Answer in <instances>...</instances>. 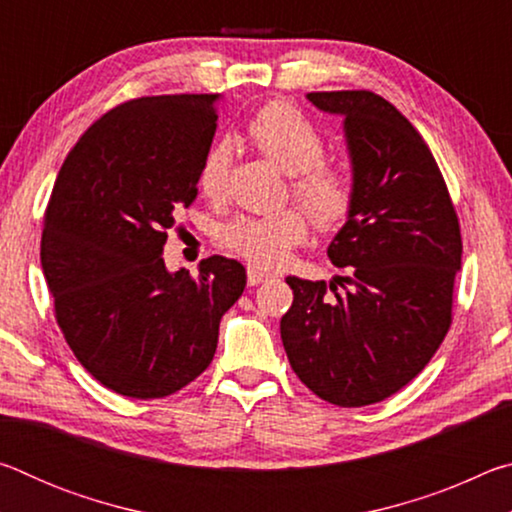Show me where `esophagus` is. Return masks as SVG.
<instances>
[{
  "instance_id": "esophagus-1",
  "label": "esophagus",
  "mask_w": 512,
  "mask_h": 512,
  "mask_svg": "<svg viewBox=\"0 0 512 512\" xmlns=\"http://www.w3.org/2000/svg\"><path fill=\"white\" fill-rule=\"evenodd\" d=\"M264 280H268V273L259 271L255 266H248V284L250 287H257V284H262Z\"/></svg>"
}]
</instances>
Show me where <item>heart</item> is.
Segmentation results:
<instances>
[{
    "label": "heart",
    "instance_id": "1",
    "mask_svg": "<svg viewBox=\"0 0 512 512\" xmlns=\"http://www.w3.org/2000/svg\"><path fill=\"white\" fill-rule=\"evenodd\" d=\"M248 137L275 167L293 176L291 192L320 230L341 225L352 210L354 183L348 171L323 162L325 142L316 126L291 103H268L248 124ZM230 151L214 146L203 162L201 192L219 201L228 189ZM307 219L298 210L244 216L223 230V246L255 268H275L307 239Z\"/></svg>",
    "mask_w": 512,
    "mask_h": 512
}]
</instances>
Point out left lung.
Returning a JSON list of instances; mask_svg holds the SVG:
<instances>
[{"label":"left lung","mask_w":512,"mask_h":512,"mask_svg":"<svg viewBox=\"0 0 512 512\" xmlns=\"http://www.w3.org/2000/svg\"><path fill=\"white\" fill-rule=\"evenodd\" d=\"M307 99L343 117L354 203L327 257L348 275L329 287L287 277L293 305L280 334L309 391L336 406H366L409 384L443 343L461 228L429 146L393 103L368 90Z\"/></svg>","instance_id":"1"}]
</instances>
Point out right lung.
I'll return each instance as SVG.
<instances>
[{
  "instance_id": "1",
  "label": "right lung",
  "mask_w": 512,
  "mask_h": 512,
  "mask_svg": "<svg viewBox=\"0 0 512 512\" xmlns=\"http://www.w3.org/2000/svg\"><path fill=\"white\" fill-rule=\"evenodd\" d=\"M219 94L121 103L81 135L51 192L40 262L81 366L119 395L155 400L210 366L225 311L246 287L237 259L171 273L162 250L196 201Z\"/></svg>"
}]
</instances>
